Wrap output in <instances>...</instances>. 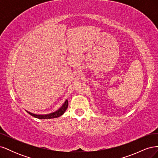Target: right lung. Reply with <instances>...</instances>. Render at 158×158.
I'll return each instance as SVG.
<instances>
[{
	"mask_svg": "<svg viewBox=\"0 0 158 158\" xmlns=\"http://www.w3.org/2000/svg\"><path fill=\"white\" fill-rule=\"evenodd\" d=\"M69 106V103L67 100H66V102H64V103L63 105V106H62L58 111H56L54 113H52L48 114H44V115H42V114H33L31 113L29 111H26L28 113H29L30 115L34 117L35 118H40V119H47V118H56V117H59L60 116H61L62 114H63L65 111L66 109H67Z\"/></svg>",
	"mask_w": 158,
	"mask_h": 158,
	"instance_id": "right-lung-1",
	"label": "right lung"
}]
</instances>
